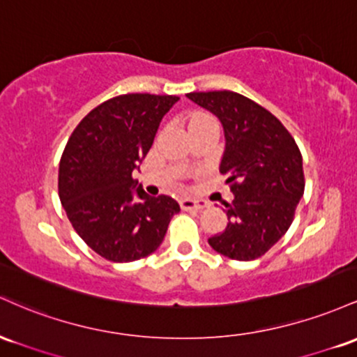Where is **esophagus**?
<instances>
[{
    "instance_id": "1",
    "label": "esophagus",
    "mask_w": 357,
    "mask_h": 357,
    "mask_svg": "<svg viewBox=\"0 0 357 357\" xmlns=\"http://www.w3.org/2000/svg\"><path fill=\"white\" fill-rule=\"evenodd\" d=\"M180 207L183 211H202L206 207H209V202L200 199H182L180 200Z\"/></svg>"
}]
</instances>
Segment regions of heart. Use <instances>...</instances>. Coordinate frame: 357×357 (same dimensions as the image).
Instances as JSON below:
<instances>
[{"label": "heart", "instance_id": "obj_1", "mask_svg": "<svg viewBox=\"0 0 357 357\" xmlns=\"http://www.w3.org/2000/svg\"><path fill=\"white\" fill-rule=\"evenodd\" d=\"M204 126H211V128H218L219 130V123L214 116L207 114V113H194L190 114L189 118V128L190 130H195V128H204Z\"/></svg>", "mask_w": 357, "mask_h": 357}]
</instances>
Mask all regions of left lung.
Masks as SVG:
<instances>
[{"mask_svg":"<svg viewBox=\"0 0 357 357\" xmlns=\"http://www.w3.org/2000/svg\"><path fill=\"white\" fill-rule=\"evenodd\" d=\"M187 98L218 116L226 136L219 172L234 199L224 202L226 229L209 244L238 261L259 258L294 221L305 189L302 153L276 116L239 92H189Z\"/></svg>","mask_w":357,"mask_h":357,"instance_id":"1","label":"left lung"}]
</instances>
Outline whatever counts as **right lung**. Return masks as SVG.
<instances>
[{
    "label": "right lung",
    "mask_w": 357,
    "mask_h": 357,
    "mask_svg": "<svg viewBox=\"0 0 357 357\" xmlns=\"http://www.w3.org/2000/svg\"><path fill=\"white\" fill-rule=\"evenodd\" d=\"M177 101V96H116L94 107L63 148L60 202L84 243L109 261H136L153 253L180 211L177 200L150 197L133 178L160 121Z\"/></svg>",
    "instance_id": "add662e5"
}]
</instances>
